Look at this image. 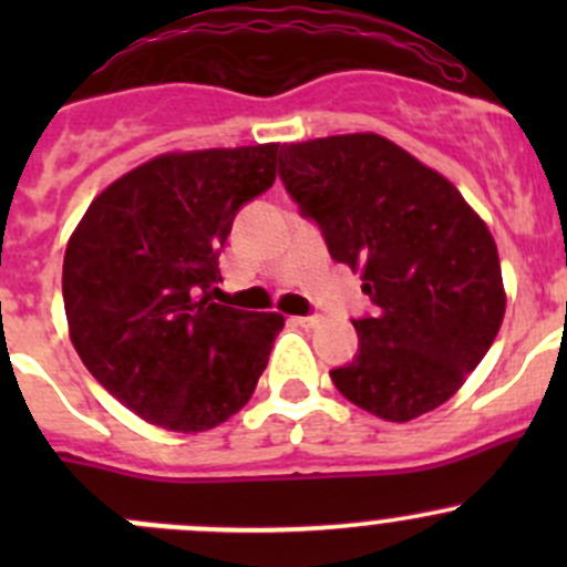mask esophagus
<instances>
[{
	"label": "esophagus",
	"instance_id": "obj_1",
	"mask_svg": "<svg viewBox=\"0 0 567 567\" xmlns=\"http://www.w3.org/2000/svg\"><path fill=\"white\" fill-rule=\"evenodd\" d=\"M293 320H296V323H299V326H305V329H316V326H318L323 318H320V316H299V318H293Z\"/></svg>",
	"mask_w": 567,
	"mask_h": 567
}]
</instances>
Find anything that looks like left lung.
Wrapping results in <instances>:
<instances>
[{"label":"left lung","mask_w":567,"mask_h":567,"mask_svg":"<svg viewBox=\"0 0 567 567\" xmlns=\"http://www.w3.org/2000/svg\"><path fill=\"white\" fill-rule=\"evenodd\" d=\"M279 177L375 305L353 320V362L329 373L337 390L386 422L447 403L505 318L485 221L442 173L370 131L282 145Z\"/></svg>","instance_id":"obj_1"}]
</instances>
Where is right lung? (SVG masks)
I'll use <instances>...</instances> for the list:
<instances>
[{
	"instance_id": "add662e5",
	"label": "right lung",
	"mask_w": 567,
	"mask_h": 567,
	"mask_svg": "<svg viewBox=\"0 0 567 567\" xmlns=\"http://www.w3.org/2000/svg\"><path fill=\"white\" fill-rule=\"evenodd\" d=\"M277 142L162 153L109 183L68 238V334L104 390L151 425L203 433L249 403L279 312L216 305L238 208L271 188Z\"/></svg>"
}]
</instances>
